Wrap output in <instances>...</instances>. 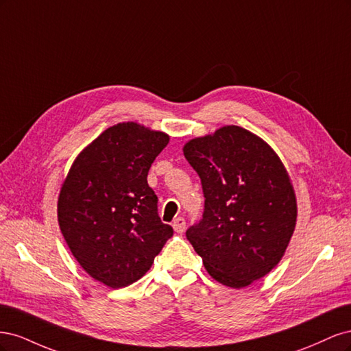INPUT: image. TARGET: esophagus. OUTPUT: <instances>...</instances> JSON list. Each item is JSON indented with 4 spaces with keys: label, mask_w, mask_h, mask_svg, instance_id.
<instances>
[{
    "label": "esophagus",
    "mask_w": 351,
    "mask_h": 351,
    "mask_svg": "<svg viewBox=\"0 0 351 351\" xmlns=\"http://www.w3.org/2000/svg\"><path fill=\"white\" fill-rule=\"evenodd\" d=\"M173 228H174V231L177 232V234H182V232L186 230V221H184V218H182V217L176 218L174 222H173Z\"/></svg>",
    "instance_id": "34e87169"
}]
</instances>
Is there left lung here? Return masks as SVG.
<instances>
[{
  "label": "left lung",
  "instance_id": "1",
  "mask_svg": "<svg viewBox=\"0 0 351 351\" xmlns=\"http://www.w3.org/2000/svg\"><path fill=\"white\" fill-rule=\"evenodd\" d=\"M183 154L200 177L204 219L186 236L215 281L244 289L269 274L289 247L297 199L281 158L239 125L190 139Z\"/></svg>",
  "mask_w": 351,
  "mask_h": 351
}]
</instances>
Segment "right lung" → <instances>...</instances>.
<instances>
[{
	"label": "right lung",
	"mask_w": 351,
	"mask_h": 351,
	"mask_svg": "<svg viewBox=\"0 0 351 351\" xmlns=\"http://www.w3.org/2000/svg\"><path fill=\"white\" fill-rule=\"evenodd\" d=\"M168 142L167 133L139 123L114 124L76 156L61 184V234L80 267L110 289L141 280L173 236L147 184Z\"/></svg>",
	"instance_id": "obj_1"
}]
</instances>
